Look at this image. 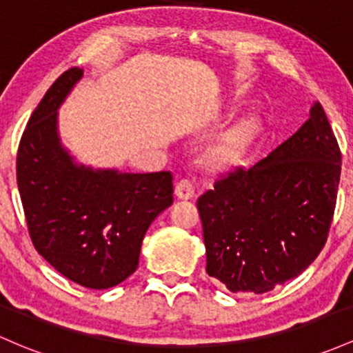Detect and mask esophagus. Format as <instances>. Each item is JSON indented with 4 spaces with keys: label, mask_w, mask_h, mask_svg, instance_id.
<instances>
[{
    "label": "esophagus",
    "mask_w": 353,
    "mask_h": 353,
    "mask_svg": "<svg viewBox=\"0 0 353 353\" xmlns=\"http://www.w3.org/2000/svg\"><path fill=\"white\" fill-rule=\"evenodd\" d=\"M194 194H196V191H194V185H192L191 181L181 179L179 183L176 184V196L179 197V199H184V201L192 199Z\"/></svg>",
    "instance_id": "1"
}]
</instances>
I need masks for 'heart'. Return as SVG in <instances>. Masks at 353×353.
<instances>
[{
    "mask_svg": "<svg viewBox=\"0 0 353 353\" xmlns=\"http://www.w3.org/2000/svg\"><path fill=\"white\" fill-rule=\"evenodd\" d=\"M243 142H245V132H243V130L230 134L228 137L221 139L216 144L209 147L206 156H204V161H206L209 168H226V165L231 164V162L234 161V157L238 156Z\"/></svg>",
    "mask_w": 353,
    "mask_h": 353,
    "instance_id": "1",
    "label": "heart"
}]
</instances>
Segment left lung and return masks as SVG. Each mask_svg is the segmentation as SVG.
I'll use <instances>...</instances> for the list:
<instances>
[{"instance_id":"obj_1","label":"left lung","mask_w":353,"mask_h":353,"mask_svg":"<svg viewBox=\"0 0 353 353\" xmlns=\"http://www.w3.org/2000/svg\"><path fill=\"white\" fill-rule=\"evenodd\" d=\"M340 162L334 130L315 102L283 144L219 177L197 199L209 276L233 293L259 295L303 273L327 243Z\"/></svg>"}]
</instances>
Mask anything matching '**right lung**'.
Wrapping results in <instances>:
<instances>
[{"label":"right lung","instance_id":"add662e5","mask_svg":"<svg viewBox=\"0 0 353 353\" xmlns=\"http://www.w3.org/2000/svg\"><path fill=\"white\" fill-rule=\"evenodd\" d=\"M82 68L61 73L21 135L17 181L38 253L85 288L107 290L137 270L150 223L172 204V174L77 164L58 135V108Z\"/></svg>","mask_w":353,"mask_h":353}]
</instances>
